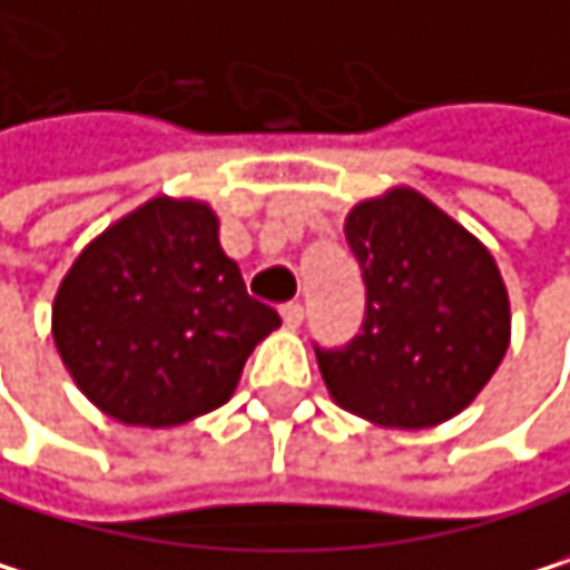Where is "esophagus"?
<instances>
[{
  "label": "esophagus",
  "instance_id": "esophagus-1",
  "mask_svg": "<svg viewBox=\"0 0 570 570\" xmlns=\"http://www.w3.org/2000/svg\"><path fill=\"white\" fill-rule=\"evenodd\" d=\"M302 320H305L302 302H285V305H282V323H285L288 330H298V326H302Z\"/></svg>",
  "mask_w": 570,
  "mask_h": 570
}]
</instances>
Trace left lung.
Instances as JSON below:
<instances>
[{"label": "left lung", "mask_w": 570, "mask_h": 570, "mask_svg": "<svg viewBox=\"0 0 570 570\" xmlns=\"http://www.w3.org/2000/svg\"><path fill=\"white\" fill-rule=\"evenodd\" d=\"M343 230L366 312L346 346H316L333 401L384 429L455 417L510 346V298L493 254L407 186L356 204Z\"/></svg>", "instance_id": "left-lung-1"}]
</instances>
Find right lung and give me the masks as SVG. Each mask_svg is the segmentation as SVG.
<instances>
[{"mask_svg": "<svg viewBox=\"0 0 570 570\" xmlns=\"http://www.w3.org/2000/svg\"><path fill=\"white\" fill-rule=\"evenodd\" d=\"M200 200L156 196L77 254L53 298L73 384L121 424L173 429L220 407L278 312L250 298Z\"/></svg>", "mask_w": 570, "mask_h": 570, "instance_id": "right-lung-1", "label": "right lung"}]
</instances>
